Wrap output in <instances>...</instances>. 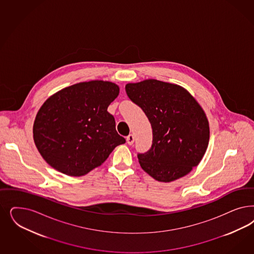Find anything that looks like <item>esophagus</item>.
I'll return each instance as SVG.
<instances>
[{
    "label": "esophagus",
    "mask_w": 254,
    "mask_h": 254,
    "mask_svg": "<svg viewBox=\"0 0 254 254\" xmlns=\"http://www.w3.org/2000/svg\"><path fill=\"white\" fill-rule=\"evenodd\" d=\"M126 139H127V143H128L129 145H132L133 142H134V135H133V134H129Z\"/></svg>",
    "instance_id": "obj_1"
}]
</instances>
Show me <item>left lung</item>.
<instances>
[{
    "mask_svg": "<svg viewBox=\"0 0 254 254\" xmlns=\"http://www.w3.org/2000/svg\"><path fill=\"white\" fill-rule=\"evenodd\" d=\"M125 90L152 128L150 149L137 154L142 169L161 182L186 176L201 162L208 146L209 125L203 108L188 90L167 82L128 83Z\"/></svg>",
    "mask_w": 254,
    "mask_h": 254,
    "instance_id": "left-lung-1",
    "label": "left lung"
}]
</instances>
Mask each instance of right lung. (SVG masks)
Listing matches in <instances>:
<instances>
[{
  "instance_id": "add662e5",
  "label": "right lung",
  "mask_w": 254,
  "mask_h": 254,
  "mask_svg": "<svg viewBox=\"0 0 254 254\" xmlns=\"http://www.w3.org/2000/svg\"><path fill=\"white\" fill-rule=\"evenodd\" d=\"M119 92L115 83L92 80L50 96L33 123V140L44 160L71 177L84 176L103 164L125 143L107 111Z\"/></svg>"
}]
</instances>
